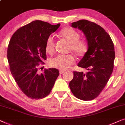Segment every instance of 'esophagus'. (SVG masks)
<instances>
[{"label":"esophagus","instance_id":"34e87169","mask_svg":"<svg viewBox=\"0 0 125 125\" xmlns=\"http://www.w3.org/2000/svg\"><path fill=\"white\" fill-rule=\"evenodd\" d=\"M64 71H62V70H60L59 71V72H60V74H62V73H64Z\"/></svg>","mask_w":125,"mask_h":125}]
</instances>
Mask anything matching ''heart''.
<instances>
[{
	"mask_svg": "<svg viewBox=\"0 0 125 125\" xmlns=\"http://www.w3.org/2000/svg\"><path fill=\"white\" fill-rule=\"evenodd\" d=\"M60 34L71 43L70 49L74 53L75 55L81 57L86 53L88 50V43L86 41L79 40L80 34L76 30L71 27H67L62 29ZM54 46V39L52 36H50L46 41V51L48 53H52L53 51ZM74 57L72 54L58 55L51 60L49 64L52 67L65 71L74 64Z\"/></svg>",
	"mask_w": 125,
	"mask_h": 125,
	"instance_id": "obj_1",
	"label": "heart"
}]
</instances>
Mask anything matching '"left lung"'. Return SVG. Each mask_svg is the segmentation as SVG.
I'll return each instance as SVG.
<instances>
[{
  "label": "left lung",
  "instance_id": "obj_1",
  "mask_svg": "<svg viewBox=\"0 0 125 125\" xmlns=\"http://www.w3.org/2000/svg\"><path fill=\"white\" fill-rule=\"evenodd\" d=\"M71 26L82 31L86 37L88 50L78 66L88 72H73L70 89L78 99L93 100L105 88L113 72L115 59L114 44L105 30L93 22L80 20L72 23Z\"/></svg>",
  "mask_w": 125,
  "mask_h": 125
}]
</instances>
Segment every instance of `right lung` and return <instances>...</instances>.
Returning a JSON list of instances; mask_svg holds the SVG:
<instances>
[{
	"instance_id": "add662e5",
	"label": "right lung",
	"mask_w": 125,
	"mask_h": 125,
	"mask_svg": "<svg viewBox=\"0 0 125 125\" xmlns=\"http://www.w3.org/2000/svg\"><path fill=\"white\" fill-rule=\"evenodd\" d=\"M60 24L51 25L35 20L18 29L12 36L7 49L10 71L21 91L32 99H42L50 93L59 72L56 68L39 73V62L46 60L48 37Z\"/></svg>"
}]
</instances>
